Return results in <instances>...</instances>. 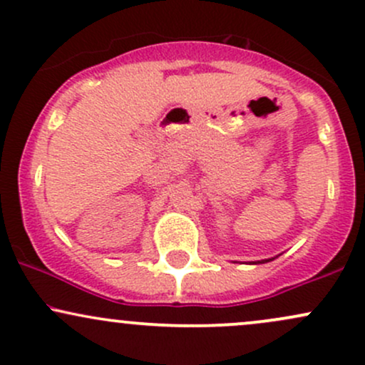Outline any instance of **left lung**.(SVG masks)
Masks as SVG:
<instances>
[{"instance_id": "1", "label": "left lung", "mask_w": 365, "mask_h": 365, "mask_svg": "<svg viewBox=\"0 0 365 365\" xmlns=\"http://www.w3.org/2000/svg\"><path fill=\"white\" fill-rule=\"evenodd\" d=\"M274 257H271V259H262V261H255V262H249V264H264V262H269V261H273Z\"/></svg>"}]
</instances>
